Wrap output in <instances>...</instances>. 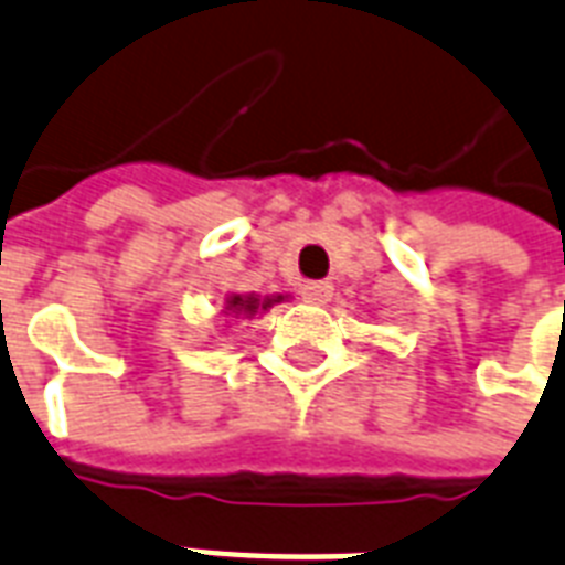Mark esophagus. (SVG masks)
I'll use <instances>...</instances> for the list:
<instances>
[{"mask_svg":"<svg viewBox=\"0 0 565 565\" xmlns=\"http://www.w3.org/2000/svg\"><path fill=\"white\" fill-rule=\"evenodd\" d=\"M300 295H303V300H309V303H327L332 297V286L330 282H306V286L300 288Z\"/></svg>","mask_w":565,"mask_h":565,"instance_id":"34e87169","label":"esophagus"}]
</instances>
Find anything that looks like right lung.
Listing matches in <instances>:
<instances>
[{
  "mask_svg": "<svg viewBox=\"0 0 565 565\" xmlns=\"http://www.w3.org/2000/svg\"><path fill=\"white\" fill-rule=\"evenodd\" d=\"M282 295L274 297H259V295H230L223 300V315H233V318H253V315L268 312L270 306L279 303Z\"/></svg>",
  "mask_w": 565,
  "mask_h": 565,
  "instance_id": "1",
  "label": "right lung"
}]
</instances>
